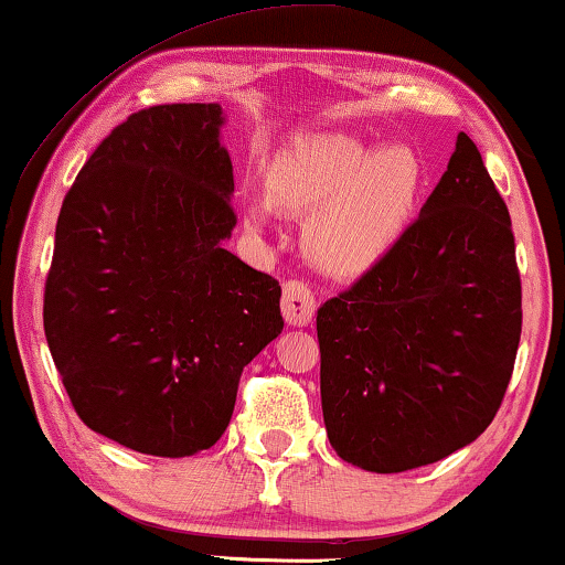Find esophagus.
Returning <instances> with one entry per match:
<instances>
[{"label":"esophagus","instance_id":"34e87169","mask_svg":"<svg viewBox=\"0 0 565 565\" xmlns=\"http://www.w3.org/2000/svg\"><path fill=\"white\" fill-rule=\"evenodd\" d=\"M316 311V298L311 288L300 280L282 285V316L290 327H306Z\"/></svg>","mask_w":565,"mask_h":565}]
</instances>
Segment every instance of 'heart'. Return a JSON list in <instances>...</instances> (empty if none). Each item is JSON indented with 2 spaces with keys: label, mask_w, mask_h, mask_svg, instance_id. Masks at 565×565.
I'll use <instances>...</instances> for the list:
<instances>
[{
  "label": "heart",
  "mask_w": 565,
  "mask_h": 565,
  "mask_svg": "<svg viewBox=\"0 0 565 565\" xmlns=\"http://www.w3.org/2000/svg\"><path fill=\"white\" fill-rule=\"evenodd\" d=\"M269 200L282 211L311 215L306 244L323 269L360 275L377 265L412 221L422 192V161L406 146L362 143L344 134L300 136L275 159ZM262 228L267 205L246 207Z\"/></svg>",
  "instance_id": "b5f03b06"
}]
</instances>
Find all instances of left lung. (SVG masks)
Wrapping results in <instances>:
<instances>
[{
  "mask_svg": "<svg viewBox=\"0 0 565 565\" xmlns=\"http://www.w3.org/2000/svg\"><path fill=\"white\" fill-rule=\"evenodd\" d=\"M329 443L401 473L473 443L497 416L522 334L512 221L466 134L388 254L316 316Z\"/></svg>",
  "mask_w": 565,
  "mask_h": 565,
  "instance_id": "left-lung-1",
  "label": "left lung"
}]
</instances>
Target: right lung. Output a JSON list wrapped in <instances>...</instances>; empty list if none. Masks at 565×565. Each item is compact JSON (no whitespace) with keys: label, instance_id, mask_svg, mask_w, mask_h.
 <instances>
[{"label":"right lung","instance_id":"right-lung-1","mask_svg":"<svg viewBox=\"0 0 565 565\" xmlns=\"http://www.w3.org/2000/svg\"><path fill=\"white\" fill-rule=\"evenodd\" d=\"M215 103L146 107L66 192L43 329L79 419L143 455L215 445L244 367L282 331L280 282L223 249L234 167Z\"/></svg>","mask_w":565,"mask_h":565}]
</instances>
